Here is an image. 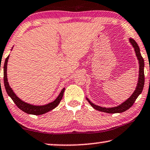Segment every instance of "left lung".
Segmentation results:
<instances>
[{
  "mask_svg": "<svg viewBox=\"0 0 150 150\" xmlns=\"http://www.w3.org/2000/svg\"><path fill=\"white\" fill-rule=\"evenodd\" d=\"M129 41L131 44V45L133 47L134 49L136 56H137L138 61H139V78H138V83L137 85V87L132 93V94L128 98L127 100L122 102V103L118 105L117 106L112 107V108H105V107H101L97 105H95L93 103L91 102L89 100V98L86 97L88 103L91 105L92 108H94L95 110L100 111V112H105V113L109 114H115V113H122V112H125V111L127 110L131 107L133 105L134 103L137 100L138 96L141 94L142 91L144 87V83H145V75H144V67H145V63H144V59L142 57L141 54V50L139 45H138L137 42L135 41L134 39L132 38H129Z\"/></svg>",
  "mask_w": 150,
  "mask_h": 150,
  "instance_id": "8db88e82",
  "label": "left lung"
}]
</instances>
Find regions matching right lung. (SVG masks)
<instances>
[{
	"label": "right lung",
	"instance_id": "right-lung-1",
	"mask_svg": "<svg viewBox=\"0 0 150 150\" xmlns=\"http://www.w3.org/2000/svg\"><path fill=\"white\" fill-rule=\"evenodd\" d=\"M13 47H12L11 50H12ZM9 55L7 56L3 66V80H4V85H5V88L6 89V92L9 96L12 99V100L14 102V103L16 105V106L25 113L29 114H33V115H41V114H45L47 112H50L58 105V104L61 102V99L63 98L64 92H65V87L62 89L61 93L58 95L54 101H52L49 103L43 105H34L28 103L24 102L21 100L20 98H18L16 96V94L13 92L12 89L9 86L8 80H7V62H8Z\"/></svg>",
	"mask_w": 150,
	"mask_h": 150
}]
</instances>
